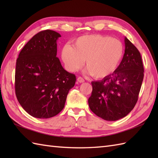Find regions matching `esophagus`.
Returning <instances> with one entry per match:
<instances>
[{
  "label": "esophagus",
  "instance_id": "esophagus-1",
  "mask_svg": "<svg viewBox=\"0 0 158 158\" xmlns=\"http://www.w3.org/2000/svg\"><path fill=\"white\" fill-rule=\"evenodd\" d=\"M77 81H78L79 83H83L85 81V80L83 79L82 77H79L78 78H77Z\"/></svg>",
  "mask_w": 158,
  "mask_h": 158
}]
</instances>
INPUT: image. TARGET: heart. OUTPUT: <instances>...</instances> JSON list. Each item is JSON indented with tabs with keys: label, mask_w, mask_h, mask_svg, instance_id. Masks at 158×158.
Listing matches in <instances>:
<instances>
[{
	"label": "heart",
	"mask_w": 158,
	"mask_h": 158,
	"mask_svg": "<svg viewBox=\"0 0 158 158\" xmlns=\"http://www.w3.org/2000/svg\"><path fill=\"white\" fill-rule=\"evenodd\" d=\"M123 48L119 40L100 35H85L77 39L74 45H66L62 59L66 69L74 72L85 60L88 73L97 79L106 77L117 68L123 56Z\"/></svg>",
	"instance_id": "b5f03b06"
}]
</instances>
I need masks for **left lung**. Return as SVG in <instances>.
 I'll return each mask as SVG.
<instances>
[{
    "mask_svg": "<svg viewBox=\"0 0 158 158\" xmlns=\"http://www.w3.org/2000/svg\"><path fill=\"white\" fill-rule=\"evenodd\" d=\"M125 53L119 66L112 74L92 81L90 109L106 121H116L126 116L138 100L144 77L140 53L125 37Z\"/></svg>",
    "mask_w": 158,
    "mask_h": 158,
    "instance_id": "8db88e82",
    "label": "left lung"
}]
</instances>
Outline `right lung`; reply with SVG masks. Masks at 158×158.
<instances>
[{"mask_svg": "<svg viewBox=\"0 0 158 158\" xmlns=\"http://www.w3.org/2000/svg\"><path fill=\"white\" fill-rule=\"evenodd\" d=\"M58 32L46 30L23 47L16 61L15 88L18 100L29 115L52 117L64 107L76 77L64 69L57 58Z\"/></svg>", "mask_w": 158, "mask_h": 158, "instance_id": "1", "label": "right lung"}]
</instances>
